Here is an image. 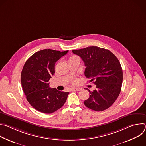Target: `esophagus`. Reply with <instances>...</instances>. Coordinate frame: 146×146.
I'll return each instance as SVG.
<instances>
[{"instance_id": "34e87169", "label": "esophagus", "mask_w": 146, "mask_h": 146, "mask_svg": "<svg viewBox=\"0 0 146 146\" xmlns=\"http://www.w3.org/2000/svg\"><path fill=\"white\" fill-rule=\"evenodd\" d=\"M81 90V88H72V91H80Z\"/></svg>"}]
</instances>
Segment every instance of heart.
<instances>
[{
  "label": "heart",
  "mask_w": 146,
  "mask_h": 146,
  "mask_svg": "<svg viewBox=\"0 0 146 146\" xmlns=\"http://www.w3.org/2000/svg\"><path fill=\"white\" fill-rule=\"evenodd\" d=\"M77 58L76 56H72V57H70L69 59V60H70V59H72V58ZM73 82H76V80H73Z\"/></svg>",
  "instance_id": "1"
}]
</instances>
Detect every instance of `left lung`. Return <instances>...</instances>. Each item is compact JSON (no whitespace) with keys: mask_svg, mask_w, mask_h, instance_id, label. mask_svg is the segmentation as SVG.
Listing matches in <instances>:
<instances>
[{"mask_svg":"<svg viewBox=\"0 0 146 146\" xmlns=\"http://www.w3.org/2000/svg\"><path fill=\"white\" fill-rule=\"evenodd\" d=\"M84 62V75L96 86L84 102L89 109L101 111L110 108L121 92L123 73L117 58L108 50L98 47H88L72 51Z\"/></svg>","mask_w":146,"mask_h":146,"instance_id":"1","label":"left lung"}]
</instances>
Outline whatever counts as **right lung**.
Wrapping results in <instances>:
<instances>
[{
    "label": "right lung",
    "instance_id": "1",
    "mask_svg": "<svg viewBox=\"0 0 146 146\" xmlns=\"http://www.w3.org/2000/svg\"><path fill=\"white\" fill-rule=\"evenodd\" d=\"M45 49L33 54L25 62L21 74V81L27 99L37 111L52 113L66 101L69 92L51 88L49 80L55 73L56 62L68 53Z\"/></svg>",
    "mask_w": 146,
    "mask_h": 146
}]
</instances>
